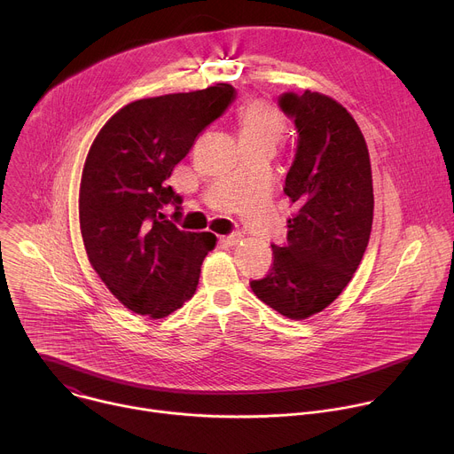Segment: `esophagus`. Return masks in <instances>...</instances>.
Returning a JSON list of instances; mask_svg holds the SVG:
<instances>
[{"instance_id":"obj_1","label":"esophagus","mask_w":454,"mask_h":454,"mask_svg":"<svg viewBox=\"0 0 454 454\" xmlns=\"http://www.w3.org/2000/svg\"><path fill=\"white\" fill-rule=\"evenodd\" d=\"M224 246H237L240 240H242V235L240 233H231V235H223L219 239Z\"/></svg>"}]
</instances>
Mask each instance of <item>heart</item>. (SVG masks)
<instances>
[{
	"label": "heart",
	"instance_id": "1",
	"mask_svg": "<svg viewBox=\"0 0 454 454\" xmlns=\"http://www.w3.org/2000/svg\"><path fill=\"white\" fill-rule=\"evenodd\" d=\"M240 145H271L286 135L284 114L268 102L253 100L244 104L237 113Z\"/></svg>",
	"mask_w": 454,
	"mask_h": 454
}]
</instances>
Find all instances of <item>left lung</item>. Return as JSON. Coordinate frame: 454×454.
Returning a JSON list of instances; mask_svg holds the SVG:
<instances>
[{
  "instance_id": "obj_1",
  "label": "left lung",
  "mask_w": 454,
  "mask_h": 454,
  "mask_svg": "<svg viewBox=\"0 0 454 454\" xmlns=\"http://www.w3.org/2000/svg\"><path fill=\"white\" fill-rule=\"evenodd\" d=\"M278 106L298 133L284 186L296 214L287 221V242L271 244L270 273L249 286L282 316L305 319L341 294L364 254L373 219L372 167L359 125L334 98L307 90L284 93Z\"/></svg>"
}]
</instances>
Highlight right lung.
I'll return each instance as SVG.
<instances>
[{
  "instance_id": "1",
  "label": "right lung",
  "mask_w": 454,
  "mask_h": 454,
  "mask_svg": "<svg viewBox=\"0 0 454 454\" xmlns=\"http://www.w3.org/2000/svg\"><path fill=\"white\" fill-rule=\"evenodd\" d=\"M233 98L235 88L221 82L131 102L106 121L88 153L79 193L84 247L129 310L160 319L198 289L217 237L165 219L163 207L174 205L177 219L183 201L167 179Z\"/></svg>"
}]
</instances>
